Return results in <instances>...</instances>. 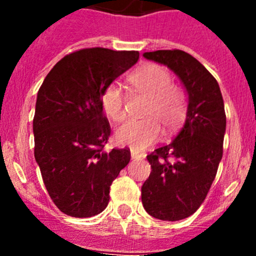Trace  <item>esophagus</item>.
I'll use <instances>...</instances> for the list:
<instances>
[{
	"label": "esophagus",
	"mask_w": 256,
	"mask_h": 256,
	"mask_svg": "<svg viewBox=\"0 0 256 256\" xmlns=\"http://www.w3.org/2000/svg\"><path fill=\"white\" fill-rule=\"evenodd\" d=\"M132 159H134V160H137V159H142V158H144V156L141 155V154H138V152H136L134 150H132Z\"/></svg>",
	"instance_id": "obj_1"
}]
</instances>
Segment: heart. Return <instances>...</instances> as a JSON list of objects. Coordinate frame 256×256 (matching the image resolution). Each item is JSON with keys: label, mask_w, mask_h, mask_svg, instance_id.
<instances>
[{"label": "heart", "mask_w": 256, "mask_h": 256, "mask_svg": "<svg viewBox=\"0 0 256 256\" xmlns=\"http://www.w3.org/2000/svg\"><path fill=\"white\" fill-rule=\"evenodd\" d=\"M128 82L136 91L148 97L142 112L144 119L130 120L116 130L119 144L141 151L155 144L160 137V126L166 132L180 126L187 112V97L180 86L173 84V76L165 68L148 64L133 72ZM101 106L112 120L120 123L126 119V98L118 84L106 86L101 94Z\"/></svg>", "instance_id": "b5f03b06"}]
</instances>
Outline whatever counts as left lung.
Returning <instances> with one entry per match:
<instances>
[{
	"label": "left lung",
	"instance_id": "obj_1",
	"mask_svg": "<svg viewBox=\"0 0 256 256\" xmlns=\"http://www.w3.org/2000/svg\"><path fill=\"white\" fill-rule=\"evenodd\" d=\"M180 78L188 94L184 126L176 140L148 155L150 177L142 186V204L151 216L180 220L204 202L223 156L224 102L216 79L182 50L144 52Z\"/></svg>",
	"mask_w": 256,
	"mask_h": 256
}]
</instances>
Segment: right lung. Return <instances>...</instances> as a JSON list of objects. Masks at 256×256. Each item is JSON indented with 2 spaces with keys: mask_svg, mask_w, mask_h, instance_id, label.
I'll list each match as a JSON object with an SVG mask.
<instances>
[{
  "mask_svg": "<svg viewBox=\"0 0 256 256\" xmlns=\"http://www.w3.org/2000/svg\"><path fill=\"white\" fill-rule=\"evenodd\" d=\"M138 51L83 48L64 56L40 86L33 119L34 158L54 204L74 218L100 214L130 148L104 151L112 133L101 94L137 62Z\"/></svg>",
  "mask_w": 256,
  "mask_h": 256,
  "instance_id": "add662e5",
  "label": "right lung"
}]
</instances>
